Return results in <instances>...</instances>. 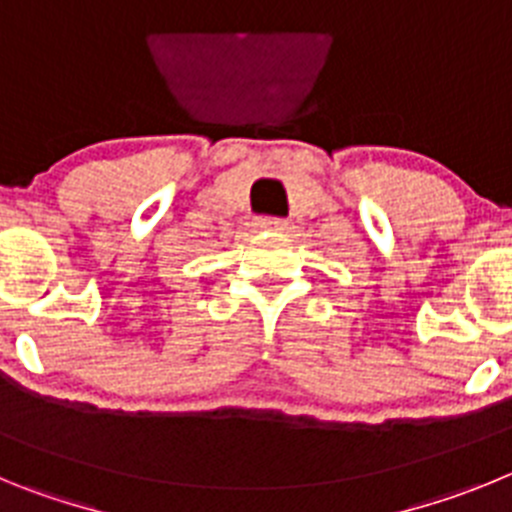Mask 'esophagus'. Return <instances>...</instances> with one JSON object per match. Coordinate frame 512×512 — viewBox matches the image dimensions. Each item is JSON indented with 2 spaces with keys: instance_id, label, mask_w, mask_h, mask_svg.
<instances>
[{
  "instance_id": "esophagus-1",
  "label": "esophagus",
  "mask_w": 512,
  "mask_h": 512,
  "mask_svg": "<svg viewBox=\"0 0 512 512\" xmlns=\"http://www.w3.org/2000/svg\"><path fill=\"white\" fill-rule=\"evenodd\" d=\"M257 227L265 229V232H283V229H288V222H285V219H278V216H260V219H257Z\"/></svg>"
}]
</instances>
